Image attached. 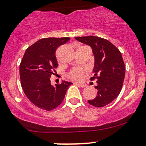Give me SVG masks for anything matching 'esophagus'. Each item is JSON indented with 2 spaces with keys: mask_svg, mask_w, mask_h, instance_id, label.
<instances>
[{
  "mask_svg": "<svg viewBox=\"0 0 146 146\" xmlns=\"http://www.w3.org/2000/svg\"><path fill=\"white\" fill-rule=\"evenodd\" d=\"M76 84H77V85H79V86H80V87H87V84H82V83H76Z\"/></svg>",
  "mask_w": 146,
  "mask_h": 146,
  "instance_id": "34e87169",
  "label": "esophagus"
}]
</instances>
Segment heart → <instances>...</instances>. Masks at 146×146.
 <instances>
[{
    "mask_svg": "<svg viewBox=\"0 0 146 146\" xmlns=\"http://www.w3.org/2000/svg\"><path fill=\"white\" fill-rule=\"evenodd\" d=\"M82 69L80 68H76V69H72L69 73V77L72 79L74 80H80L82 77Z\"/></svg>",
    "mask_w": 146,
    "mask_h": 146,
    "instance_id": "obj_1",
    "label": "heart"
}]
</instances>
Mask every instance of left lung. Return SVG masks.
Instances as JSON below:
<instances>
[{"label": "left lung", "instance_id": "8db88e82", "mask_svg": "<svg viewBox=\"0 0 146 146\" xmlns=\"http://www.w3.org/2000/svg\"><path fill=\"white\" fill-rule=\"evenodd\" d=\"M80 42L90 46L95 57L93 68L94 77L98 79L95 89L98 90L95 99L90 100V105L102 108L111 103L120 94L125 74V66L118 48L108 40L100 37H75Z\"/></svg>", "mask_w": 146, "mask_h": 146}]
</instances>
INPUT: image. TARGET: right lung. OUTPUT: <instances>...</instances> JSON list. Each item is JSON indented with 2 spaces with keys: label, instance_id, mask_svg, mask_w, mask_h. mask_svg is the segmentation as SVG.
<instances>
[{
  "label": "right lung",
  "instance_id": "obj_1",
  "mask_svg": "<svg viewBox=\"0 0 146 146\" xmlns=\"http://www.w3.org/2000/svg\"><path fill=\"white\" fill-rule=\"evenodd\" d=\"M70 38H41L25 51L20 64L21 87L28 99L34 105L45 110L59 106L65 97L70 82L51 84L50 77L58 66L55 52L59 46Z\"/></svg>",
  "mask_w": 146,
  "mask_h": 146
}]
</instances>
